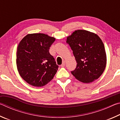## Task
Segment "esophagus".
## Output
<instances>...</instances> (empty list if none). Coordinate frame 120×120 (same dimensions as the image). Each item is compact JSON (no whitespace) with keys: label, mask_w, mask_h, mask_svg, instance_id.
<instances>
[{"label":"esophagus","mask_w":120,"mask_h":120,"mask_svg":"<svg viewBox=\"0 0 120 120\" xmlns=\"http://www.w3.org/2000/svg\"><path fill=\"white\" fill-rule=\"evenodd\" d=\"M65 64H66V61H65L64 60V61H63V62H62V64L61 65V66L62 67H64L65 66Z\"/></svg>","instance_id":"34e87169"}]
</instances>
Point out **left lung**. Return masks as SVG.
I'll return each mask as SVG.
<instances>
[{
	"label": "left lung",
	"mask_w": 120,
	"mask_h": 120,
	"mask_svg": "<svg viewBox=\"0 0 120 120\" xmlns=\"http://www.w3.org/2000/svg\"><path fill=\"white\" fill-rule=\"evenodd\" d=\"M77 63L71 74L77 80L89 83L98 79L106 67V54L100 38L92 32L79 30L67 38Z\"/></svg>",
	"instance_id": "left-lung-1"
}]
</instances>
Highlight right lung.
Returning <instances> with one entry per match:
<instances>
[{
	"instance_id": "add662e5",
	"label": "right lung",
	"mask_w": 120,
	"mask_h": 120,
	"mask_svg": "<svg viewBox=\"0 0 120 120\" xmlns=\"http://www.w3.org/2000/svg\"><path fill=\"white\" fill-rule=\"evenodd\" d=\"M55 40L45 34L33 33L27 34L19 42L16 64L20 76L28 84L42 87L53 78L59 67L49 49Z\"/></svg>"
}]
</instances>
